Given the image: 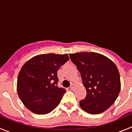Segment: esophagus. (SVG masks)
Returning <instances> with one entry per match:
<instances>
[{
  "mask_svg": "<svg viewBox=\"0 0 132 132\" xmlns=\"http://www.w3.org/2000/svg\"><path fill=\"white\" fill-rule=\"evenodd\" d=\"M69 88L71 90H73V89H74V88H75V85H74V84H71V85L70 86Z\"/></svg>",
  "mask_w": 132,
  "mask_h": 132,
  "instance_id": "obj_1",
  "label": "esophagus"
}]
</instances>
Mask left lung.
Returning a JSON list of instances; mask_svg holds the SVG:
<instances>
[{
	"label": "left lung",
	"mask_w": 132,
	"mask_h": 132,
	"mask_svg": "<svg viewBox=\"0 0 132 132\" xmlns=\"http://www.w3.org/2000/svg\"><path fill=\"white\" fill-rule=\"evenodd\" d=\"M80 72L87 96L79 102L80 108L91 114L106 110L120 91V77L116 65L110 59L94 52L69 54Z\"/></svg>",
	"instance_id": "8db88e82"
}]
</instances>
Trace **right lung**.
<instances>
[{
  "instance_id": "add662e5",
  "label": "right lung",
  "mask_w": 132,
  "mask_h": 132,
  "mask_svg": "<svg viewBox=\"0 0 132 132\" xmlns=\"http://www.w3.org/2000/svg\"><path fill=\"white\" fill-rule=\"evenodd\" d=\"M69 59L67 54H42L28 60L18 76L17 92L25 106L45 114L57 106L66 90L57 86V71Z\"/></svg>"
}]
</instances>
